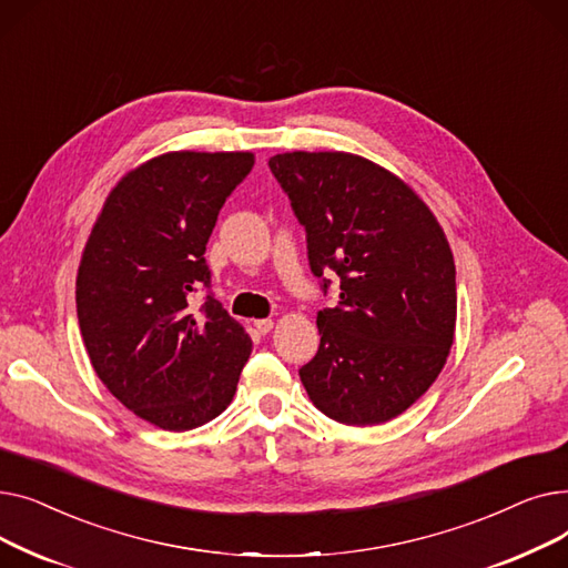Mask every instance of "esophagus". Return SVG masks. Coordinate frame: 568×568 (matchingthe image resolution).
<instances>
[{"instance_id": "obj_1", "label": "esophagus", "mask_w": 568, "mask_h": 568, "mask_svg": "<svg viewBox=\"0 0 568 568\" xmlns=\"http://www.w3.org/2000/svg\"><path fill=\"white\" fill-rule=\"evenodd\" d=\"M255 329L260 332V334H268L274 329V320H268V317H264V320H255Z\"/></svg>"}]
</instances>
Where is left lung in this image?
<instances>
[{"label": "left lung", "mask_w": 568, "mask_h": 568, "mask_svg": "<svg viewBox=\"0 0 568 568\" xmlns=\"http://www.w3.org/2000/svg\"><path fill=\"white\" fill-rule=\"evenodd\" d=\"M306 227L311 272L341 278L317 313L320 349L300 377L345 426L392 422L437 379L456 332V266L444 230L403 179L345 152L268 159Z\"/></svg>", "instance_id": "left-lung-1"}]
</instances>
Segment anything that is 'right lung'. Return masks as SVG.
Returning <instances> with one entry per match:
<instances>
[{
    "label": "right lung",
    "instance_id": "right-lung-1",
    "mask_svg": "<svg viewBox=\"0 0 568 568\" xmlns=\"http://www.w3.org/2000/svg\"><path fill=\"white\" fill-rule=\"evenodd\" d=\"M251 152H170L122 176L80 260V334L108 392L163 430H191L232 403L253 343L206 294L204 260L221 206L253 170Z\"/></svg>",
    "mask_w": 568,
    "mask_h": 568
}]
</instances>
